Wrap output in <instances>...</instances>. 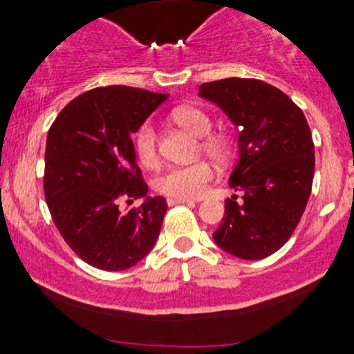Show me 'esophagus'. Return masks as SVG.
I'll return each mask as SVG.
<instances>
[{
    "mask_svg": "<svg viewBox=\"0 0 354 354\" xmlns=\"http://www.w3.org/2000/svg\"><path fill=\"white\" fill-rule=\"evenodd\" d=\"M169 205H176V203H195L194 200H188V198H169L167 200Z\"/></svg>",
    "mask_w": 354,
    "mask_h": 354,
    "instance_id": "esophagus-1",
    "label": "esophagus"
}]
</instances>
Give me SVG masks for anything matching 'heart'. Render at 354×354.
<instances>
[{
    "label": "heart",
    "instance_id": "b5f03b06",
    "mask_svg": "<svg viewBox=\"0 0 354 354\" xmlns=\"http://www.w3.org/2000/svg\"><path fill=\"white\" fill-rule=\"evenodd\" d=\"M173 120L197 137H202L200 149L207 156L217 160L230 157V140L224 135H210L212 118L209 113L195 106H183L173 111ZM133 145L138 160L144 166H154L157 162V133L151 121L140 124L133 137ZM214 176L216 171L207 160H197L185 166H171L156 178V190L173 198H198L205 194Z\"/></svg>",
    "mask_w": 354,
    "mask_h": 354
}]
</instances>
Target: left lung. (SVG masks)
<instances>
[{"label": "left lung", "mask_w": 354, "mask_h": 354, "mask_svg": "<svg viewBox=\"0 0 354 354\" xmlns=\"http://www.w3.org/2000/svg\"><path fill=\"white\" fill-rule=\"evenodd\" d=\"M200 97L219 106L240 130V160L214 241L243 260H262L291 238L310 198L315 171L312 133L303 111L274 85L224 78L200 85Z\"/></svg>", "instance_id": "1"}]
</instances>
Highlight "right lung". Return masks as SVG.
<instances>
[{
    "mask_svg": "<svg viewBox=\"0 0 354 354\" xmlns=\"http://www.w3.org/2000/svg\"><path fill=\"white\" fill-rule=\"evenodd\" d=\"M167 94L109 85L68 102L46 140L44 197L66 245L88 266L124 270L154 248L166 198L147 197L131 133ZM144 198L140 207L120 203Z\"/></svg>",
    "mask_w": 354,
    "mask_h": 354,
    "instance_id": "1",
    "label": "right lung"
}]
</instances>
